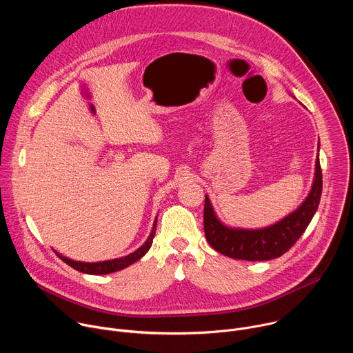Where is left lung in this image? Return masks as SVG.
<instances>
[{"label": "left lung", "mask_w": 353, "mask_h": 353, "mask_svg": "<svg viewBox=\"0 0 353 353\" xmlns=\"http://www.w3.org/2000/svg\"><path fill=\"white\" fill-rule=\"evenodd\" d=\"M323 174L320 161H316V179L313 188L293 214L281 222L259 230L229 229L223 226L215 216L208 196L204 205V230L205 237L212 248L218 253L247 261H265L281 257L293 247L299 237L305 233L310 221L313 219L321 198Z\"/></svg>", "instance_id": "1"}]
</instances>
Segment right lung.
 Segmentation results:
<instances>
[{
  "label": "right lung",
  "instance_id": "obj_1",
  "mask_svg": "<svg viewBox=\"0 0 353 353\" xmlns=\"http://www.w3.org/2000/svg\"><path fill=\"white\" fill-rule=\"evenodd\" d=\"M155 230H157V221L154 223L152 232H150L148 240L137 250L134 251L132 254L123 257V259H117V260H110V261H103V263H79V261H72L67 257H63L60 254H57L65 264H68L70 267H72L74 270L79 271V272H85V274H90V275H105V274H110V272H116L120 271L131 264H134L135 261H138L142 256H145L146 251L152 245V240L155 237Z\"/></svg>",
  "mask_w": 353,
  "mask_h": 353
}]
</instances>
